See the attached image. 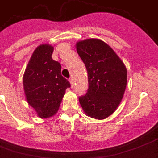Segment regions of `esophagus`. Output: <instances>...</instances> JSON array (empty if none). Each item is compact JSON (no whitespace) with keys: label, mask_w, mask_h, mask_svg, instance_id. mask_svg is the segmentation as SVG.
<instances>
[{"label":"esophagus","mask_w":158,"mask_h":158,"mask_svg":"<svg viewBox=\"0 0 158 158\" xmlns=\"http://www.w3.org/2000/svg\"><path fill=\"white\" fill-rule=\"evenodd\" d=\"M69 82H70V84H71V86H73V78H70L69 79Z\"/></svg>","instance_id":"34e87169"}]
</instances>
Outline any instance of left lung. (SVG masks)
Masks as SVG:
<instances>
[{
  "instance_id": "1",
  "label": "left lung",
  "mask_w": 158,
  "mask_h": 158,
  "mask_svg": "<svg viewBox=\"0 0 158 158\" xmlns=\"http://www.w3.org/2000/svg\"><path fill=\"white\" fill-rule=\"evenodd\" d=\"M77 52L88 73L89 88L79 97L87 116L104 119L121 102L127 85V69L106 43L97 39L77 42Z\"/></svg>"
}]
</instances>
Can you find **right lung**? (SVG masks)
<instances>
[{"mask_svg":"<svg viewBox=\"0 0 158 158\" xmlns=\"http://www.w3.org/2000/svg\"><path fill=\"white\" fill-rule=\"evenodd\" d=\"M53 46L39 45L33 52L23 78L26 100L41 118L55 115L67 88L68 79L61 74V64L52 57Z\"/></svg>","mask_w":158,"mask_h":158,"instance_id":"right-lung-1","label":"right lung"}]
</instances>
